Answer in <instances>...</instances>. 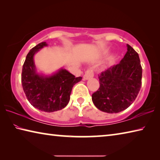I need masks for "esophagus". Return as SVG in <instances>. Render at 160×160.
I'll list each match as a JSON object with an SVG mask.
<instances>
[{
    "label": "esophagus",
    "mask_w": 160,
    "mask_h": 160,
    "mask_svg": "<svg viewBox=\"0 0 160 160\" xmlns=\"http://www.w3.org/2000/svg\"><path fill=\"white\" fill-rule=\"evenodd\" d=\"M93 77H94V74H93L92 70H88L85 72V75H83V80H87L90 79V78H92Z\"/></svg>",
    "instance_id": "1"
}]
</instances>
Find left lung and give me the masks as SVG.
<instances>
[{"instance_id":"left-lung-1","label":"left lung","mask_w":160,"mask_h":160,"mask_svg":"<svg viewBox=\"0 0 160 160\" xmlns=\"http://www.w3.org/2000/svg\"><path fill=\"white\" fill-rule=\"evenodd\" d=\"M120 63L99 75V88L92 95L97 109L113 113L126 109L133 103L141 88L142 67L138 53L127 44Z\"/></svg>"}]
</instances>
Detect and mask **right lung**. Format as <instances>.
Listing matches in <instances>:
<instances>
[{
	"label": "right lung",
	"mask_w": 160,
	"mask_h": 160,
	"mask_svg": "<svg viewBox=\"0 0 160 160\" xmlns=\"http://www.w3.org/2000/svg\"><path fill=\"white\" fill-rule=\"evenodd\" d=\"M48 44L43 42L32 48L26 56L22 72V85L29 103L45 112H54L66 107L70 101L72 87L82 80L61 68L51 74L37 71L34 57Z\"/></svg>",
	"instance_id": "add662e5"
}]
</instances>
